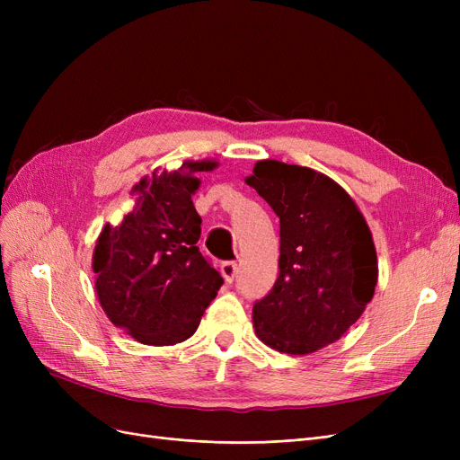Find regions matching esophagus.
I'll list each match as a JSON object with an SVG mask.
<instances>
[{"mask_svg":"<svg viewBox=\"0 0 460 460\" xmlns=\"http://www.w3.org/2000/svg\"><path fill=\"white\" fill-rule=\"evenodd\" d=\"M236 274H238L236 262L227 261V262H224V264H222V276H224V279H226L227 283H233V281H234V278H236Z\"/></svg>","mask_w":460,"mask_h":460,"instance_id":"esophagus-1","label":"esophagus"}]
</instances>
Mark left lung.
Segmentation results:
<instances>
[{
	"label": "left lung",
	"instance_id": "obj_1",
	"mask_svg": "<svg viewBox=\"0 0 460 460\" xmlns=\"http://www.w3.org/2000/svg\"><path fill=\"white\" fill-rule=\"evenodd\" d=\"M246 184L279 217V276L253 305L259 340L287 354L315 352L361 317L378 262L364 214L315 169L261 160Z\"/></svg>",
	"mask_w": 460,
	"mask_h": 460
}]
</instances>
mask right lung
<instances>
[{
	"instance_id": "obj_1",
	"label": "right lung",
	"mask_w": 460,
	"mask_h": 460,
	"mask_svg": "<svg viewBox=\"0 0 460 460\" xmlns=\"http://www.w3.org/2000/svg\"><path fill=\"white\" fill-rule=\"evenodd\" d=\"M216 165L184 162L179 172L141 179L134 210L96 238V296L108 319L143 345L188 340L224 283L196 246L201 217L191 201L201 184L196 173Z\"/></svg>"
}]
</instances>
